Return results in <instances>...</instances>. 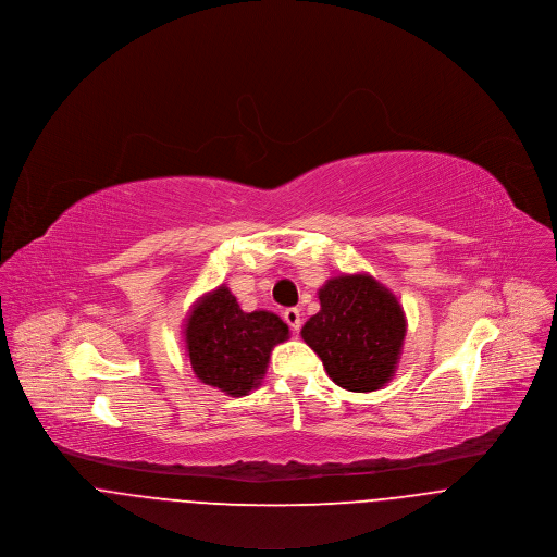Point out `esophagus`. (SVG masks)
Listing matches in <instances>:
<instances>
[{
	"label": "esophagus",
	"instance_id": "34e87169",
	"mask_svg": "<svg viewBox=\"0 0 557 557\" xmlns=\"http://www.w3.org/2000/svg\"><path fill=\"white\" fill-rule=\"evenodd\" d=\"M284 321H286L288 327L297 334V332L301 330V312H299V308H288V310L284 312Z\"/></svg>",
	"mask_w": 557,
	"mask_h": 557
}]
</instances>
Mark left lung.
<instances>
[{
    "label": "left lung",
    "mask_w": 557,
    "mask_h": 557,
    "mask_svg": "<svg viewBox=\"0 0 557 557\" xmlns=\"http://www.w3.org/2000/svg\"><path fill=\"white\" fill-rule=\"evenodd\" d=\"M321 310L301 330L335 385L374 392L392 381L407 319L396 295L368 273L337 275L319 290Z\"/></svg>",
    "instance_id": "left-lung-1"
}]
</instances>
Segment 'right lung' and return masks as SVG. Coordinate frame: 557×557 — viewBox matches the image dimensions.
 I'll return each instance as SVG.
<instances>
[{
	"instance_id": "add662e5",
	"label": "right lung",
	"mask_w": 557,
	"mask_h": 557,
	"mask_svg": "<svg viewBox=\"0 0 557 557\" xmlns=\"http://www.w3.org/2000/svg\"><path fill=\"white\" fill-rule=\"evenodd\" d=\"M183 334L196 376L236 398L260 385L273 346L288 339V325L267 310L243 312L220 286L196 301Z\"/></svg>"
}]
</instances>
